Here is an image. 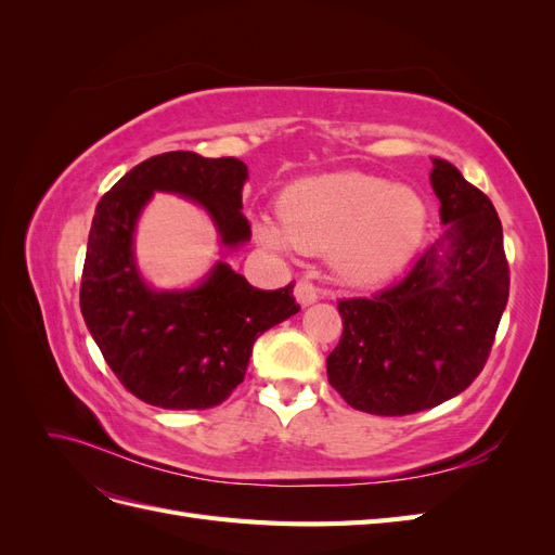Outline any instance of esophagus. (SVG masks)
<instances>
[{
    "label": "esophagus",
    "instance_id": "esophagus-1",
    "mask_svg": "<svg viewBox=\"0 0 555 555\" xmlns=\"http://www.w3.org/2000/svg\"><path fill=\"white\" fill-rule=\"evenodd\" d=\"M294 294H296V300L300 306H312L314 300L319 298V289H317V284H312L310 280H298L296 282V287H294Z\"/></svg>",
    "mask_w": 555,
    "mask_h": 555
}]
</instances>
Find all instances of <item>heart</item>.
Returning <instances> with one entry per match:
<instances>
[{"label":"heart","mask_w":555,"mask_h":555,"mask_svg":"<svg viewBox=\"0 0 555 555\" xmlns=\"http://www.w3.org/2000/svg\"><path fill=\"white\" fill-rule=\"evenodd\" d=\"M280 220L261 222L259 238L278 249L331 251L338 273L357 284L396 275L422 245L426 201L414 190L365 173L300 180L282 194Z\"/></svg>","instance_id":"b5f03b06"}]
</instances>
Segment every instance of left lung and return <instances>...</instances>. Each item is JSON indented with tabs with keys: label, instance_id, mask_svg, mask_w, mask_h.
<instances>
[{
	"label": "left lung",
	"instance_id": "1",
	"mask_svg": "<svg viewBox=\"0 0 555 555\" xmlns=\"http://www.w3.org/2000/svg\"><path fill=\"white\" fill-rule=\"evenodd\" d=\"M430 184L444 236L391 287L338 300L343 338L326 359L328 382L367 414H414L465 391L491 354L509 298L491 198L438 157Z\"/></svg>",
	"mask_w": 555,
	"mask_h": 555
}]
</instances>
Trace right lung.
Here are the masks:
<instances>
[{"label": "right lung", "instance_id": "obj_1", "mask_svg": "<svg viewBox=\"0 0 555 555\" xmlns=\"http://www.w3.org/2000/svg\"><path fill=\"white\" fill-rule=\"evenodd\" d=\"M247 166L236 157L164 153L133 166L96 204L80 280V312L125 389L164 410H208L243 382L251 347L300 310L294 282L263 292L217 261L194 289L155 292L133 259V229L155 192L204 206L222 245L249 241Z\"/></svg>", "mask_w": 555, "mask_h": 555}]
</instances>
